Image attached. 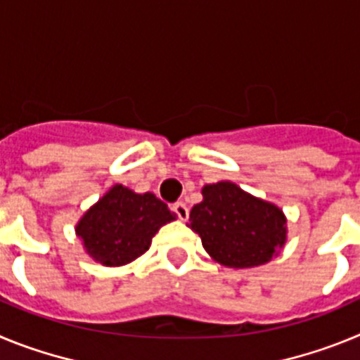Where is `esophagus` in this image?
Wrapping results in <instances>:
<instances>
[{"mask_svg": "<svg viewBox=\"0 0 360 360\" xmlns=\"http://www.w3.org/2000/svg\"><path fill=\"white\" fill-rule=\"evenodd\" d=\"M173 209L174 212H176V216L180 219H182V221H186L187 218H189V207H187L186 203L184 202H176V203H173Z\"/></svg>", "mask_w": 360, "mask_h": 360, "instance_id": "34e87169", "label": "esophagus"}]
</instances>
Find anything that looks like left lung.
Listing matches in <instances>:
<instances>
[{
    "mask_svg": "<svg viewBox=\"0 0 360 360\" xmlns=\"http://www.w3.org/2000/svg\"><path fill=\"white\" fill-rule=\"evenodd\" d=\"M202 196V202L191 209L189 227L219 265H265L287 243V216L276 203L257 198L229 180L203 186Z\"/></svg>",
    "mask_w": 360,
    "mask_h": 360,
    "instance_id": "8db88e82",
    "label": "left lung"
}]
</instances>
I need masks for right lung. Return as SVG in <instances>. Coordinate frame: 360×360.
I'll return each instance as SVG.
<instances>
[{
	"mask_svg": "<svg viewBox=\"0 0 360 360\" xmlns=\"http://www.w3.org/2000/svg\"><path fill=\"white\" fill-rule=\"evenodd\" d=\"M173 219L176 214L153 193L139 195L115 184L81 216L75 234L94 262L122 266L142 256L162 225Z\"/></svg>",
	"mask_w": 360,
	"mask_h": 360,
	"instance_id": "right-lung-1",
	"label": "right lung"
}]
</instances>
